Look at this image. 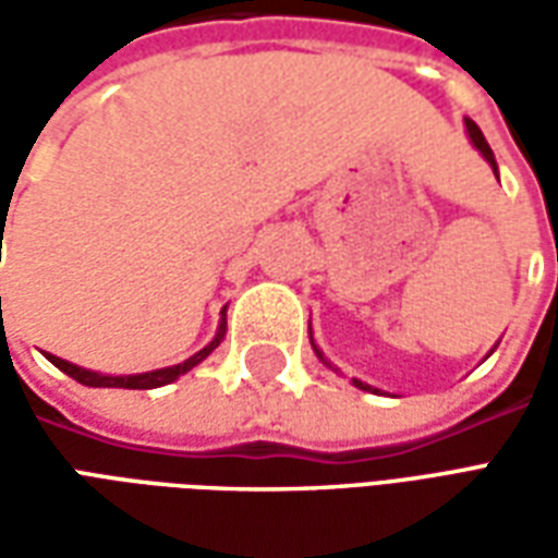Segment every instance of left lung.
<instances>
[{
  "label": "left lung",
  "mask_w": 558,
  "mask_h": 558,
  "mask_svg": "<svg viewBox=\"0 0 558 558\" xmlns=\"http://www.w3.org/2000/svg\"><path fill=\"white\" fill-rule=\"evenodd\" d=\"M466 134H469V140H472V146L478 148L481 155H484V160H487V163H490V167H493V172H496V158H493V148L487 146V140H484V134H481V128L475 125L472 119H466ZM496 179H499V175H496ZM311 347H314V352H316V355H319V362L326 364V367H331V362H328L326 355L319 352V347H316V343H314V338H311ZM352 383L362 388V391H374V395H379V388L367 386V383H362V379H352Z\"/></svg>",
  "instance_id": "1"
}]
</instances>
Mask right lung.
<instances>
[{
    "instance_id": "1",
    "label": "right lung",
    "mask_w": 558,
    "mask_h": 558,
    "mask_svg": "<svg viewBox=\"0 0 558 558\" xmlns=\"http://www.w3.org/2000/svg\"><path fill=\"white\" fill-rule=\"evenodd\" d=\"M223 335H227V314L220 316L218 335L211 338V343H208V347H203L199 352H194V355H191V359H184L182 364L160 367V371H148V374L104 376V374H95V371H86V367H77V364L65 362V359H56V355H50V352H47V362H53L56 367L62 371V374H68L71 379H77V383H83V386H89V388H160V386H170V383H175L179 376H184L187 371H191V367H196V364L203 362V359H208V355H211V352L220 347Z\"/></svg>"
}]
</instances>
